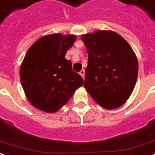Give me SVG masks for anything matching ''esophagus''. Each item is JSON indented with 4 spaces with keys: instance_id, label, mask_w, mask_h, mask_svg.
<instances>
[{
    "instance_id": "obj_1",
    "label": "esophagus",
    "mask_w": 155,
    "mask_h": 155,
    "mask_svg": "<svg viewBox=\"0 0 155 155\" xmlns=\"http://www.w3.org/2000/svg\"><path fill=\"white\" fill-rule=\"evenodd\" d=\"M80 74L83 77V79L84 78V69H82L81 71H80Z\"/></svg>"
}]
</instances>
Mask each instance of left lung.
Masks as SVG:
<instances>
[{
	"mask_svg": "<svg viewBox=\"0 0 155 155\" xmlns=\"http://www.w3.org/2000/svg\"><path fill=\"white\" fill-rule=\"evenodd\" d=\"M88 52L84 86L106 109L122 106L130 98L138 75V61L129 43L118 34L97 30L83 34Z\"/></svg>",
	"mask_w": 155,
	"mask_h": 155,
	"instance_id": "obj_1",
	"label": "left lung"
}]
</instances>
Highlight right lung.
Returning a JSON list of instances; mask_svg holds the SVG:
<instances>
[{"label": "right lung", "mask_w": 155, "mask_h": 155, "mask_svg": "<svg viewBox=\"0 0 155 155\" xmlns=\"http://www.w3.org/2000/svg\"><path fill=\"white\" fill-rule=\"evenodd\" d=\"M75 40L73 34H49L38 38L26 52L20 81L26 98L38 109L56 113L83 85L82 77L65 58Z\"/></svg>", "instance_id": "add662e5"}]
</instances>
